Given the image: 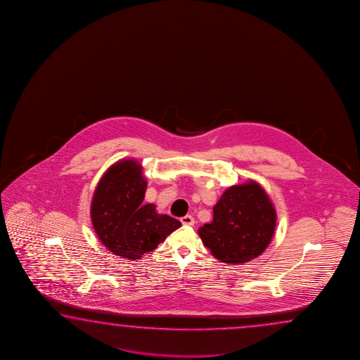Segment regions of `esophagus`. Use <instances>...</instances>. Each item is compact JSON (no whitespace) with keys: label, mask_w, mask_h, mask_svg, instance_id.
I'll return each instance as SVG.
<instances>
[{"label":"esophagus","mask_w":360,"mask_h":360,"mask_svg":"<svg viewBox=\"0 0 360 360\" xmlns=\"http://www.w3.org/2000/svg\"><path fill=\"white\" fill-rule=\"evenodd\" d=\"M180 220H181L184 226H194V218L191 215H185Z\"/></svg>","instance_id":"obj_1"}]
</instances>
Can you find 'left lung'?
<instances>
[{"mask_svg":"<svg viewBox=\"0 0 360 360\" xmlns=\"http://www.w3.org/2000/svg\"><path fill=\"white\" fill-rule=\"evenodd\" d=\"M276 226V212L258 184L232 186L213 207V220L199 228L213 256L229 264L248 262L266 250Z\"/></svg>","mask_w":360,"mask_h":360,"instance_id":"8db88e82","label":"left lung"}]
</instances>
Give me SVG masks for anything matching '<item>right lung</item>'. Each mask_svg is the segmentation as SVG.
Returning <instances> with one entry per match:
<instances>
[{"label":"right lung","instance_id":"right-lung-1","mask_svg":"<svg viewBox=\"0 0 360 360\" xmlns=\"http://www.w3.org/2000/svg\"><path fill=\"white\" fill-rule=\"evenodd\" d=\"M146 185L134 160L113 165L98 184L91 221L101 242L117 256L139 259L181 226L170 215L156 213L153 204H142Z\"/></svg>","mask_w":360,"mask_h":360}]
</instances>
